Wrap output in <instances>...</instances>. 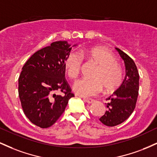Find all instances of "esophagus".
<instances>
[{
	"mask_svg": "<svg viewBox=\"0 0 157 157\" xmlns=\"http://www.w3.org/2000/svg\"><path fill=\"white\" fill-rule=\"evenodd\" d=\"M83 100H84L85 102H87V103H89V104L93 103V102L95 101V100H93V99H86V98H84Z\"/></svg>",
	"mask_w": 157,
	"mask_h": 157,
	"instance_id": "esophagus-1",
	"label": "esophagus"
}]
</instances>
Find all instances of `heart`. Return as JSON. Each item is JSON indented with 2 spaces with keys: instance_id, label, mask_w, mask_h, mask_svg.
Here are the masks:
<instances>
[{
  "instance_id": "1",
  "label": "heart",
  "mask_w": 157,
  "mask_h": 157,
  "mask_svg": "<svg viewBox=\"0 0 157 157\" xmlns=\"http://www.w3.org/2000/svg\"><path fill=\"white\" fill-rule=\"evenodd\" d=\"M82 57L93 61L97 65L94 71V79H81L73 85V91L81 97H94L105 91L111 92L121 84L123 72L121 66L117 62L114 55L101 46L81 49L80 53L72 51L68 54L65 61L66 72L71 79H76L80 72Z\"/></svg>"
}]
</instances>
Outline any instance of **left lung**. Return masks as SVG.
<instances>
[{"mask_svg":"<svg viewBox=\"0 0 157 157\" xmlns=\"http://www.w3.org/2000/svg\"><path fill=\"white\" fill-rule=\"evenodd\" d=\"M125 66V77L120 88L111 95L108 100V110L100 118L105 125L113 127L121 124L133 113L139 94L140 75L134 61L127 54L116 48Z\"/></svg>","mask_w":157,"mask_h":157,"instance_id":"1","label":"left lung"}]
</instances>
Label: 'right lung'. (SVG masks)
<instances>
[{
    "label": "right lung",
    "instance_id": "add662e5",
    "mask_svg": "<svg viewBox=\"0 0 157 157\" xmlns=\"http://www.w3.org/2000/svg\"><path fill=\"white\" fill-rule=\"evenodd\" d=\"M71 50L67 41H56L36 52L22 68L18 79L21 106L26 117L42 128L55 124L75 96L65 78V61ZM57 91L64 95H56Z\"/></svg>",
    "mask_w": 157,
    "mask_h": 157
}]
</instances>
